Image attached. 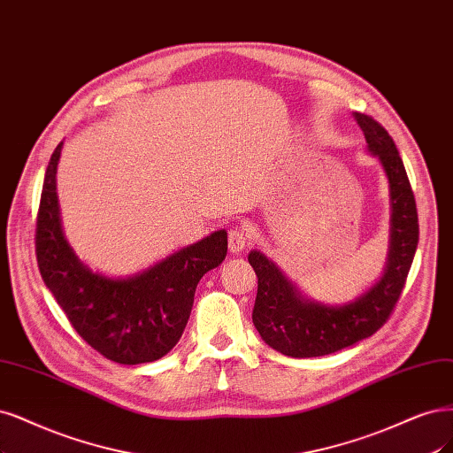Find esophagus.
<instances>
[{
	"label": "esophagus",
	"instance_id": "1",
	"mask_svg": "<svg viewBox=\"0 0 453 453\" xmlns=\"http://www.w3.org/2000/svg\"><path fill=\"white\" fill-rule=\"evenodd\" d=\"M247 245V234L243 228H234L228 232V249L232 255H240Z\"/></svg>",
	"mask_w": 453,
	"mask_h": 453
}]
</instances>
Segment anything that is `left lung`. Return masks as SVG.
Instances as JSON below:
<instances>
[{"label": "left lung", "mask_w": 453, "mask_h": 453, "mask_svg": "<svg viewBox=\"0 0 453 453\" xmlns=\"http://www.w3.org/2000/svg\"><path fill=\"white\" fill-rule=\"evenodd\" d=\"M352 116L388 178L392 215L386 266L357 298L327 305L307 298L273 260L253 249L247 257L258 277L253 324L266 345L290 357L334 354L375 334L392 315L418 247L416 200L395 142L379 121L360 112Z\"/></svg>", "instance_id": "left-lung-1"}]
</instances>
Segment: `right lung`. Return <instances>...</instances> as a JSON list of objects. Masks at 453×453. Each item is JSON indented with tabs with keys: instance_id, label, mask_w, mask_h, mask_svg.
<instances>
[{
	"instance_id": "add662e5",
	"label": "right lung",
	"mask_w": 453,
	"mask_h": 453,
	"mask_svg": "<svg viewBox=\"0 0 453 453\" xmlns=\"http://www.w3.org/2000/svg\"><path fill=\"white\" fill-rule=\"evenodd\" d=\"M59 142L46 166L35 253L46 288L89 347L123 365L155 362L176 347L189 320L198 280L226 257V230L127 277L93 272L76 257L61 226L56 173Z\"/></svg>"
}]
</instances>
